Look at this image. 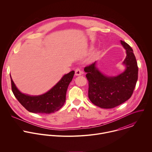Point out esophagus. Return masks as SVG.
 I'll use <instances>...</instances> for the list:
<instances>
[{"mask_svg":"<svg viewBox=\"0 0 152 152\" xmlns=\"http://www.w3.org/2000/svg\"><path fill=\"white\" fill-rule=\"evenodd\" d=\"M75 75H81L82 74V71L80 70V69L79 68H76V69L75 71Z\"/></svg>","mask_w":152,"mask_h":152,"instance_id":"34e87169","label":"esophagus"}]
</instances>
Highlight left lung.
Segmentation results:
<instances>
[{
    "label": "left lung",
    "instance_id": "obj_1",
    "mask_svg": "<svg viewBox=\"0 0 152 152\" xmlns=\"http://www.w3.org/2000/svg\"><path fill=\"white\" fill-rule=\"evenodd\" d=\"M126 50L123 64L124 72L116 77H108L95 66L96 62L84 68L88 81V97L95 105L101 108H115L128 100L134 91L138 78V66L132 48L121 40Z\"/></svg>",
    "mask_w": 152,
    "mask_h": 152
}]
</instances>
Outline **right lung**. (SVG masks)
I'll return each mask as SVG.
<instances>
[{"label":"right lung","mask_w":152,"mask_h":152,"mask_svg":"<svg viewBox=\"0 0 152 152\" xmlns=\"http://www.w3.org/2000/svg\"><path fill=\"white\" fill-rule=\"evenodd\" d=\"M74 73V71H72L65 74L50 91L38 96H30L22 93L16 87L10 76L12 90L18 101L28 111L35 113L50 114L58 110L64 105L66 90Z\"/></svg>","instance_id":"obj_1"}]
</instances>
